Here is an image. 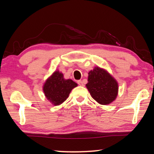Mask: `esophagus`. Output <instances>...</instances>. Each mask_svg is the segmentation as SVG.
<instances>
[{
	"instance_id": "34e87169",
	"label": "esophagus",
	"mask_w": 154,
	"mask_h": 154,
	"mask_svg": "<svg viewBox=\"0 0 154 154\" xmlns=\"http://www.w3.org/2000/svg\"><path fill=\"white\" fill-rule=\"evenodd\" d=\"M77 83H78V85H81V86H83V82L82 80L77 81Z\"/></svg>"
}]
</instances>
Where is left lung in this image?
<instances>
[{"label":"left lung","mask_w":154,"mask_h":154,"mask_svg":"<svg viewBox=\"0 0 154 154\" xmlns=\"http://www.w3.org/2000/svg\"><path fill=\"white\" fill-rule=\"evenodd\" d=\"M88 75L86 87L92 98L101 105L113 102L118 92V83L114 78L99 67H95Z\"/></svg>","instance_id":"left-lung-1"}]
</instances>
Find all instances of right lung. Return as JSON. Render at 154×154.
<instances>
[{
    "label": "right lung",
    "mask_w": 154,
    "mask_h": 154,
    "mask_svg": "<svg viewBox=\"0 0 154 154\" xmlns=\"http://www.w3.org/2000/svg\"><path fill=\"white\" fill-rule=\"evenodd\" d=\"M77 86L76 83L71 79H64L63 74L57 71L46 81L43 92L53 105H59L66 100L72 89Z\"/></svg>",
    "instance_id": "obj_1"
}]
</instances>
